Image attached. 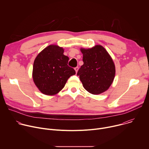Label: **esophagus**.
Segmentation results:
<instances>
[{"label": "esophagus", "mask_w": 149, "mask_h": 149, "mask_svg": "<svg viewBox=\"0 0 149 149\" xmlns=\"http://www.w3.org/2000/svg\"><path fill=\"white\" fill-rule=\"evenodd\" d=\"M78 68H78V67H75V68H74V69H75V72H78Z\"/></svg>", "instance_id": "esophagus-1"}]
</instances>
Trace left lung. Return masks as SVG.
I'll return each instance as SVG.
<instances>
[{
  "instance_id": "8db88e82",
  "label": "left lung",
  "mask_w": 149,
  "mask_h": 149,
  "mask_svg": "<svg viewBox=\"0 0 149 149\" xmlns=\"http://www.w3.org/2000/svg\"><path fill=\"white\" fill-rule=\"evenodd\" d=\"M84 64L77 72L84 88L93 94L107 90L116 73L112 58L104 47L96 45L91 49H81Z\"/></svg>"
}]
</instances>
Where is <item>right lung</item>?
Returning a JSON list of instances; mask_svg holds the SVG:
<instances>
[{
    "mask_svg": "<svg viewBox=\"0 0 149 149\" xmlns=\"http://www.w3.org/2000/svg\"><path fill=\"white\" fill-rule=\"evenodd\" d=\"M69 58L63 55V48L51 45L42 51L35 58L33 79L42 93L52 95L63 87L71 76L74 68L68 65Z\"/></svg>",
    "mask_w": 149,
    "mask_h": 149,
    "instance_id": "1",
    "label": "right lung"
}]
</instances>
